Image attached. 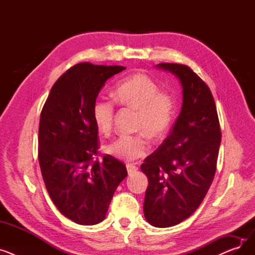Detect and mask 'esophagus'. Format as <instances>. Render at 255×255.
I'll use <instances>...</instances> for the list:
<instances>
[{"label": "esophagus", "mask_w": 255, "mask_h": 255, "mask_svg": "<svg viewBox=\"0 0 255 255\" xmlns=\"http://www.w3.org/2000/svg\"><path fill=\"white\" fill-rule=\"evenodd\" d=\"M126 167H127V171H128V175H129V176L134 175V173H135L136 170H137V167H136L135 165H133V164H127Z\"/></svg>", "instance_id": "34e87169"}]
</instances>
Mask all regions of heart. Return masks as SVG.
Wrapping results in <instances>:
<instances>
[{
	"label": "heart",
	"mask_w": 255,
	"mask_h": 255,
	"mask_svg": "<svg viewBox=\"0 0 255 255\" xmlns=\"http://www.w3.org/2000/svg\"><path fill=\"white\" fill-rule=\"evenodd\" d=\"M114 98L119 104L138 112L137 135H122L106 145V152L117 159L133 161L149 151L145 134L161 139L168 132L176 116V101L171 94L160 91L154 79L143 73L125 77L116 86ZM92 115L98 130L110 133L115 116V103L106 98H97L93 103Z\"/></svg>",
	"instance_id": "obj_1"
}]
</instances>
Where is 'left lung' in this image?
I'll return each mask as SVG.
<instances>
[{
	"label": "left lung",
	"mask_w": 255,
	"mask_h": 255,
	"mask_svg": "<svg viewBox=\"0 0 255 255\" xmlns=\"http://www.w3.org/2000/svg\"><path fill=\"white\" fill-rule=\"evenodd\" d=\"M156 67L176 75L183 88L182 110L169 135L140 166L149 180L144 217L153 226L169 227L190 217L205 198L215 176L221 131L202 78L186 65Z\"/></svg>",
	"instance_id": "1"
}]
</instances>
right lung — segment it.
<instances>
[{
  "label": "right lung",
  "mask_w": 255,
  "mask_h": 255,
  "mask_svg": "<svg viewBox=\"0 0 255 255\" xmlns=\"http://www.w3.org/2000/svg\"><path fill=\"white\" fill-rule=\"evenodd\" d=\"M123 66L79 63L52 86L40 115L38 159L46 190L64 216L82 225L104 220L124 163L98 156V128L92 107L101 88Z\"/></svg>",
  "instance_id": "obj_1"
}]
</instances>
